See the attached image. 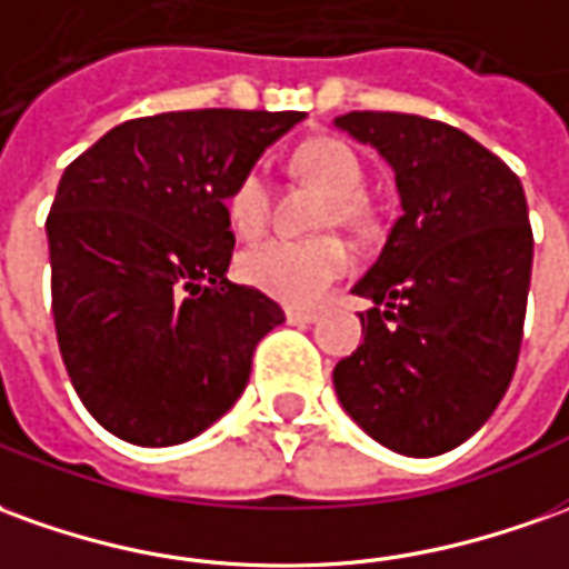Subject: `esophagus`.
<instances>
[{"instance_id":"esophagus-1","label":"esophagus","mask_w":569,"mask_h":569,"mask_svg":"<svg viewBox=\"0 0 569 569\" xmlns=\"http://www.w3.org/2000/svg\"><path fill=\"white\" fill-rule=\"evenodd\" d=\"M317 320V313L313 311H298V308H286V323L292 326H308Z\"/></svg>"}]
</instances>
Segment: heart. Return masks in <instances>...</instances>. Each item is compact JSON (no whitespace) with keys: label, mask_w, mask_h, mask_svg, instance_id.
Here are the masks:
<instances>
[{"label":"heart","mask_w":569,"mask_h":569,"mask_svg":"<svg viewBox=\"0 0 569 569\" xmlns=\"http://www.w3.org/2000/svg\"><path fill=\"white\" fill-rule=\"evenodd\" d=\"M292 169L329 193L323 224L357 228L367 218V172L353 147L341 138L323 134L298 147ZM230 230L243 240L258 237L271 216V181L261 162L246 166L224 190L221 200ZM353 256L339 237L320 240H268L246 249L237 273L258 292L292 308L320 305L329 289L351 271Z\"/></svg>","instance_id":"b5f03b06"}]
</instances>
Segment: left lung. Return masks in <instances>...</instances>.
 <instances>
[{
    "mask_svg": "<svg viewBox=\"0 0 569 569\" xmlns=\"http://www.w3.org/2000/svg\"><path fill=\"white\" fill-rule=\"evenodd\" d=\"M341 132L395 169L403 216L353 286L363 345L332 369L341 407L403 456H440L492 416L518 367L533 268L520 178L456 126L353 110Z\"/></svg>",
    "mask_w": 569,
    "mask_h": 569,
    "instance_id": "left-lung-1",
    "label": "left lung"
}]
</instances>
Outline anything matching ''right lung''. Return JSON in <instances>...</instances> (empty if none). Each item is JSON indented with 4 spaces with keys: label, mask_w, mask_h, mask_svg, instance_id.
Returning <instances> with one entry per match:
<instances>
[{
    "label": "right lung",
    "mask_w": 569,
    "mask_h": 569,
    "mask_svg": "<svg viewBox=\"0 0 569 569\" xmlns=\"http://www.w3.org/2000/svg\"><path fill=\"white\" fill-rule=\"evenodd\" d=\"M305 113L174 110L129 119L67 166L51 202V313L67 376L110 435L172 447L243 395L286 320L230 283L228 184Z\"/></svg>",
    "instance_id": "1"
}]
</instances>
